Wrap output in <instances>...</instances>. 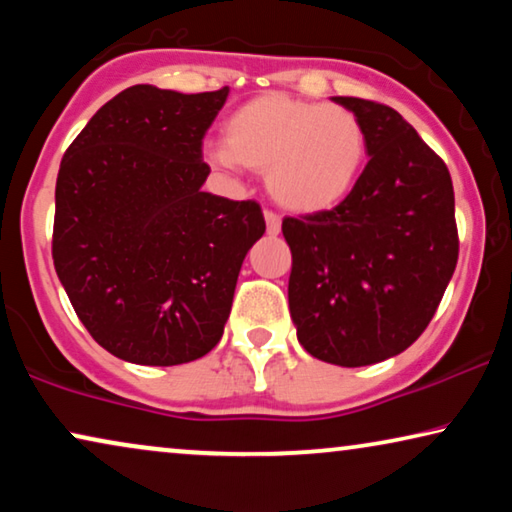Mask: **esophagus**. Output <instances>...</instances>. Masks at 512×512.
Wrapping results in <instances>:
<instances>
[{
    "label": "esophagus",
    "mask_w": 512,
    "mask_h": 512,
    "mask_svg": "<svg viewBox=\"0 0 512 512\" xmlns=\"http://www.w3.org/2000/svg\"><path fill=\"white\" fill-rule=\"evenodd\" d=\"M265 226H268V235H279L282 233V219L275 212H265Z\"/></svg>",
    "instance_id": "1"
}]
</instances>
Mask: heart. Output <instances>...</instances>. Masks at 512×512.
<instances>
[{
  "instance_id": "1",
  "label": "heart",
  "mask_w": 512,
  "mask_h": 512,
  "mask_svg": "<svg viewBox=\"0 0 512 512\" xmlns=\"http://www.w3.org/2000/svg\"><path fill=\"white\" fill-rule=\"evenodd\" d=\"M205 158L228 174L268 172V191L284 209L319 214L354 193L368 160L361 118L338 104L265 93L237 107L226 142H207Z\"/></svg>"
}]
</instances>
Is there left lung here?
<instances>
[{"label":"left lung","instance_id":"1","mask_svg":"<svg viewBox=\"0 0 512 512\" xmlns=\"http://www.w3.org/2000/svg\"><path fill=\"white\" fill-rule=\"evenodd\" d=\"M331 100L361 118L370 160L342 205L282 221L289 310L307 352L359 368L401 354L436 314L459 256L454 191L443 160L398 111Z\"/></svg>","mask_w":512,"mask_h":512}]
</instances>
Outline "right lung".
<instances>
[{
    "label": "right lung",
    "mask_w": 512,
    "mask_h": 512,
    "mask_svg": "<svg viewBox=\"0 0 512 512\" xmlns=\"http://www.w3.org/2000/svg\"><path fill=\"white\" fill-rule=\"evenodd\" d=\"M230 88L132 86L90 118L55 184L53 263L97 345L139 366L212 352L265 233L254 200L202 191V137Z\"/></svg>",
    "instance_id": "right-lung-1"
}]
</instances>
